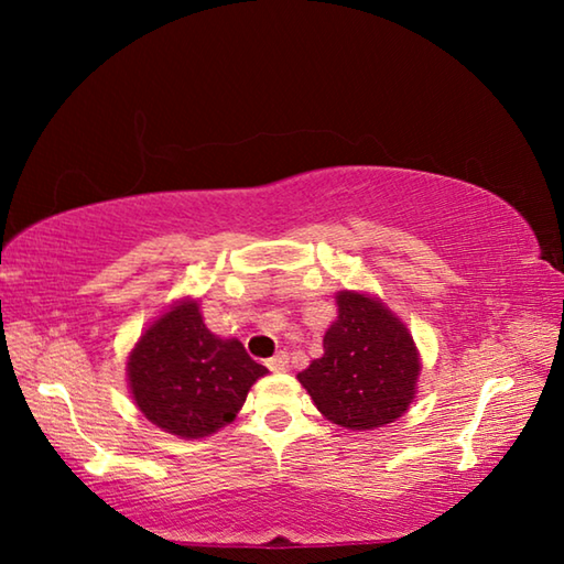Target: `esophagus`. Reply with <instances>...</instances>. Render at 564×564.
<instances>
[{
    "instance_id": "obj_1",
    "label": "esophagus",
    "mask_w": 564,
    "mask_h": 564,
    "mask_svg": "<svg viewBox=\"0 0 564 564\" xmlns=\"http://www.w3.org/2000/svg\"><path fill=\"white\" fill-rule=\"evenodd\" d=\"M265 366H269V370H273V373H283V370H289V352H275L273 358L265 360Z\"/></svg>"
}]
</instances>
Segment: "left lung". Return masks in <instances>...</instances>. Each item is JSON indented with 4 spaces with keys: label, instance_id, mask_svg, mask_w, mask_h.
Instances as JSON below:
<instances>
[{
    "label": "left lung",
    "instance_id": "1",
    "mask_svg": "<svg viewBox=\"0 0 564 564\" xmlns=\"http://www.w3.org/2000/svg\"><path fill=\"white\" fill-rule=\"evenodd\" d=\"M417 370V350L403 323L368 295L340 291L338 321L326 330L323 356L299 380L333 423L373 431L405 413Z\"/></svg>",
    "mask_w": 564,
    "mask_h": 564
}]
</instances>
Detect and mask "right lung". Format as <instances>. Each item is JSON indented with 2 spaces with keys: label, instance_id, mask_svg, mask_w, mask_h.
Wrapping results in <instances>:
<instances>
[{
  "label": "right lung",
  "instance_id": "right-lung-1",
  "mask_svg": "<svg viewBox=\"0 0 564 564\" xmlns=\"http://www.w3.org/2000/svg\"><path fill=\"white\" fill-rule=\"evenodd\" d=\"M265 373L236 338L221 340L204 326L194 301L164 313L129 358L139 410L181 437H204L231 423L248 388Z\"/></svg>",
  "mask_w": 564,
  "mask_h": 564
}]
</instances>
